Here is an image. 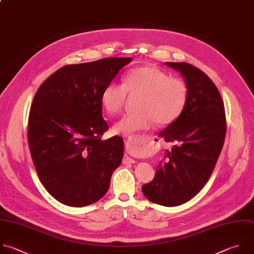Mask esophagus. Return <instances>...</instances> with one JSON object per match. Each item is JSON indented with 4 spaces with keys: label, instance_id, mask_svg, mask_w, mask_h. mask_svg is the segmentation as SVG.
<instances>
[{
    "label": "esophagus",
    "instance_id": "1",
    "mask_svg": "<svg viewBox=\"0 0 254 254\" xmlns=\"http://www.w3.org/2000/svg\"><path fill=\"white\" fill-rule=\"evenodd\" d=\"M133 140H134L133 138H129V139H127V142H126V143H127V144L132 143V142H133ZM123 161H124V163H134V162H135V160H134V159H132L131 157H129V156H127V155L124 157V160H123Z\"/></svg>",
    "mask_w": 254,
    "mask_h": 254
}]
</instances>
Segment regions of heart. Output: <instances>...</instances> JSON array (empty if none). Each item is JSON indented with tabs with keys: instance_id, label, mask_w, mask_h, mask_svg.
<instances>
[{
	"instance_id": "b5f03b06",
	"label": "heart",
	"mask_w": 254,
	"mask_h": 254,
	"mask_svg": "<svg viewBox=\"0 0 254 254\" xmlns=\"http://www.w3.org/2000/svg\"><path fill=\"white\" fill-rule=\"evenodd\" d=\"M127 94L140 95L138 113L126 115L113 127L117 134L132 136L140 130L151 128L157 122L170 125L185 111L189 100V87L180 77L157 67L142 65L128 70L123 83L111 82L102 95V104L110 115L122 112Z\"/></svg>"
}]
</instances>
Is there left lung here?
<instances>
[{"instance_id":"obj_1","label":"left lung","mask_w":254,"mask_h":254,"mask_svg":"<svg viewBox=\"0 0 254 254\" xmlns=\"http://www.w3.org/2000/svg\"><path fill=\"white\" fill-rule=\"evenodd\" d=\"M165 64L185 77L189 100L181 117L159 132L177 144L166 150L154 179L141 190L153 203L177 206L196 195L209 180L223 146L226 120L220 94L202 70L188 63Z\"/></svg>"}]
</instances>
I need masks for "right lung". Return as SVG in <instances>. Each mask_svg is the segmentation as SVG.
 <instances>
[{"label": "right lung", "mask_w": 254, "mask_h": 254, "mask_svg": "<svg viewBox=\"0 0 254 254\" xmlns=\"http://www.w3.org/2000/svg\"><path fill=\"white\" fill-rule=\"evenodd\" d=\"M130 58L67 64L37 91L30 110L28 141L38 177L48 192L74 207L90 205L109 190L124 156V140L103 119L105 88Z\"/></svg>", "instance_id": "obj_1"}]
</instances>
